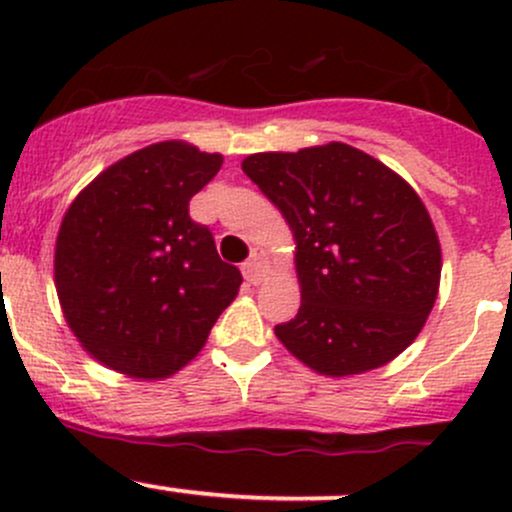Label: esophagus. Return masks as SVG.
<instances>
[{
	"mask_svg": "<svg viewBox=\"0 0 512 512\" xmlns=\"http://www.w3.org/2000/svg\"><path fill=\"white\" fill-rule=\"evenodd\" d=\"M269 274V257H267V252H264L262 248H255L252 250V255H250V260L243 264V276H245V281H248V284H262L264 281V276Z\"/></svg>",
	"mask_w": 512,
	"mask_h": 512,
	"instance_id": "1",
	"label": "esophagus"
}]
</instances>
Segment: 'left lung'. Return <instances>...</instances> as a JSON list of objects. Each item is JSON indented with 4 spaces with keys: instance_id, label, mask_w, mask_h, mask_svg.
I'll list each match as a JSON object with an SVG mask.
<instances>
[{
    "instance_id": "8db88e82",
    "label": "left lung",
    "mask_w": 512,
    "mask_h": 512,
    "mask_svg": "<svg viewBox=\"0 0 512 512\" xmlns=\"http://www.w3.org/2000/svg\"><path fill=\"white\" fill-rule=\"evenodd\" d=\"M243 173L296 240L301 308L274 334L315 373L380 368L424 330L438 298L440 240L402 175L342 142L243 158Z\"/></svg>"
}]
</instances>
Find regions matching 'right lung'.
<instances>
[{
	"mask_svg": "<svg viewBox=\"0 0 512 512\" xmlns=\"http://www.w3.org/2000/svg\"><path fill=\"white\" fill-rule=\"evenodd\" d=\"M223 156L158 142L105 168L69 204L55 243L64 320L98 363L163 380L195 358L243 276L216 252L190 199Z\"/></svg>",
	"mask_w": 512,
	"mask_h": 512,
	"instance_id": "right-lung-1",
	"label": "right lung"
}]
</instances>
